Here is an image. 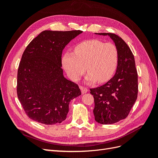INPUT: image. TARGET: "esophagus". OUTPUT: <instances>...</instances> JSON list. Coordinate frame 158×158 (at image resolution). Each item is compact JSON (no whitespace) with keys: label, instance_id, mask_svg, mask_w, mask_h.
I'll return each instance as SVG.
<instances>
[{"label":"esophagus","instance_id":"esophagus-1","mask_svg":"<svg viewBox=\"0 0 158 158\" xmlns=\"http://www.w3.org/2000/svg\"><path fill=\"white\" fill-rule=\"evenodd\" d=\"M80 88L81 89V92H82V94H85L88 92V89L86 88H84L82 86H80Z\"/></svg>","mask_w":158,"mask_h":158}]
</instances>
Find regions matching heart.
Instances as JSON below:
<instances>
[{
	"label": "heart",
	"mask_w": 158,
	"mask_h": 158,
	"mask_svg": "<svg viewBox=\"0 0 158 158\" xmlns=\"http://www.w3.org/2000/svg\"><path fill=\"white\" fill-rule=\"evenodd\" d=\"M118 59V51L114 44L92 40L78 44L74 53L66 52L62 62L72 80L78 81L87 69L86 82L92 84L96 80L105 82L111 78L116 71Z\"/></svg>",
	"instance_id": "b5f03b06"
}]
</instances>
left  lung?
I'll return each mask as SVG.
<instances>
[{"mask_svg": "<svg viewBox=\"0 0 158 158\" xmlns=\"http://www.w3.org/2000/svg\"><path fill=\"white\" fill-rule=\"evenodd\" d=\"M98 34L111 37L118 54L117 68L113 77L101 86L90 89L94 98L93 111L95 121L109 125L128 115L138 96V73L135 57L121 37L111 33Z\"/></svg>", "mask_w": 158, "mask_h": 158, "instance_id": "8db88e82", "label": "left lung"}]
</instances>
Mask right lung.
Returning a JSON list of instances; mask_svg holds the SVG:
<instances>
[{"instance_id":"1","label":"right lung","mask_w":158,"mask_h":158,"mask_svg":"<svg viewBox=\"0 0 158 158\" xmlns=\"http://www.w3.org/2000/svg\"><path fill=\"white\" fill-rule=\"evenodd\" d=\"M82 31L45 30L23 51L18 69L17 95L27 117L45 125L66 118L71 99L81 95L78 84L66 79L62 52Z\"/></svg>"}]
</instances>
